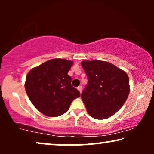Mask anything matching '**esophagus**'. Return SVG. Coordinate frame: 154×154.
<instances>
[{
  "instance_id": "esophagus-1",
  "label": "esophagus",
  "mask_w": 154,
  "mask_h": 154,
  "mask_svg": "<svg viewBox=\"0 0 154 154\" xmlns=\"http://www.w3.org/2000/svg\"><path fill=\"white\" fill-rule=\"evenodd\" d=\"M77 89L79 90V91L81 92H81H82V90H83V88H82V86L81 85H80V86H79V87L77 88Z\"/></svg>"
}]
</instances>
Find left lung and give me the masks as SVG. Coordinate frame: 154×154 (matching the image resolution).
Masks as SVG:
<instances>
[{"label": "left lung", "instance_id": "1", "mask_svg": "<svg viewBox=\"0 0 154 154\" xmlns=\"http://www.w3.org/2000/svg\"><path fill=\"white\" fill-rule=\"evenodd\" d=\"M81 65L88 76V84L81 94L86 109L94 119H108L127 100L129 78L125 71L104 61H83Z\"/></svg>", "mask_w": 154, "mask_h": 154}]
</instances>
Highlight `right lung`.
I'll return each instance as SVG.
<instances>
[{"label": "right lung", "instance_id": "1", "mask_svg": "<svg viewBox=\"0 0 154 154\" xmlns=\"http://www.w3.org/2000/svg\"><path fill=\"white\" fill-rule=\"evenodd\" d=\"M73 62L53 59L29 71L25 90L29 100L43 114L56 117L69 110L72 101L81 94L71 85L68 75Z\"/></svg>", "mask_w": 154, "mask_h": 154}]
</instances>
